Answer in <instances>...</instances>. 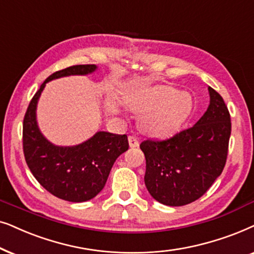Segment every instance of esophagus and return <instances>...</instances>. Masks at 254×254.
<instances>
[{"mask_svg": "<svg viewBox=\"0 0 254 254\" xmlns=\"http://www.w3.org/2000/svg\"><path fill=\"white\" fill-rule=\"evenodd\" d=\"M129 145H130V147H138L139 146V140H138L136 137L130 136L129 137Z\"/></svg>", "mask_w": 254, "mask_h": 254, "instance_id": "1", "label": "esophagus"}]
</instances>
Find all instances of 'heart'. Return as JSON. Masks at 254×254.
<instances>
[{"label":"heart","instance_id":"heart-1","mask_svg":"<svg viewBox=\"0 0 254 254\" xmlns=\"http://www.w3.org/2000/svg\"><path fill=\"white\" fill-rule=\"evenodd\" d=\"M127 106L140 115V127L154 136H165L178 129L190 116L194 101L189 93L158 84L130 94Z\"/></svg>","mask_w":254,"mask_h":254}]
</instances>
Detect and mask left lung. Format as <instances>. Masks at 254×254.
<instances>
[{"label":"left lung","instance_id":"8db88e82","mask_svg":"<svg viewBox=\"0 0 254 254\" xmlns=\"http://www.w3.org/2000/svg\"><path fill=\"white\" fill-rule=\"evenodd\" d=\"M209 107L194 127L167 140L140 144L146 159L145 186L155 201L171 207L200 198L225 166L231 122L222 96L208 87Z\"/></svg>","mask_w":254,"mask_h":254}]
</instances>
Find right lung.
I'll return each mask as SVG.
<instances>
[{"mask_svg": "<svg viewBox=\"0 0 254 254\" xmlns=\"http://www.w3.org/2000/svg\"><path fill=\"white\" fill-rule=\"evenodd\" d=\"M96 70V65H76L53 73L32 97L23 122V150L30 171L47 191L68 202L89 201L102 190L116 159L129 148L127 137L97 131L82 143L59 146L40 131L37 106L50 81Z\"/></svg>", "mask_w": 254, "mask_h": 254, "instance_id": "right-lung-1", "label": "right lung"}]
</instances>
